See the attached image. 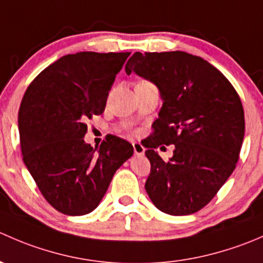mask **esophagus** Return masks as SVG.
Wrapping results in <instances>:
<instances>
[{"label":"esophagus","instance_id":"34e87169","mask_svg":"<svg viewBox=\"0 0 263 263\" xmlns=\"http://www.w3.org/2000/svg\"><path fill=\"white\" fill-rule=\"evenodd\" d=\"M134 153H135V155H137V156H142L145 154V147L142 146L141 144H140V142H134Z\"/></svg>","mask_w":263,"mask_h":263}]
</instances>
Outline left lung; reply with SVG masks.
<instances>
[{"label": "left lung", "mask_w": 263, "mask_h": 263, "mask_svg": "<svg viewBox=\"0 0 263 263\" xmlns=\"http://www.w3.org/2000/svg\"><path fill=\"white\" fill-rule=\"evenodd\" d=\"M126 73L153 82L163 100L155 132L145 145L151 172L146 190L163 213L182 216L201 210L235 169L245 137V112L237 91L208 61L181 50L134 53ZM175 145L163 161L155 151Z\"/></svg>", "instance_id": "8db88e82"}]
</instances>
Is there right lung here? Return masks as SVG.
<instances>
[{"label": "right lung", "instance_id": "right-lung-1", "mask_svg": "<svg viewBox=\"0 0 263 263\" xmlns=\"http://www.w3.org/2000/svg\"><path fill=\"white\" fill-rule=\"evenodd\" d=\"M131 52H80L61 57L29 85L18 110L24 163L60 213H91L117 169L134 155L126 140L109 136L100 147L84 140L85 122L104 112L108 92Z\"/></svg>", "mask_w": 263, "mask_h": 263}]
</instances>
